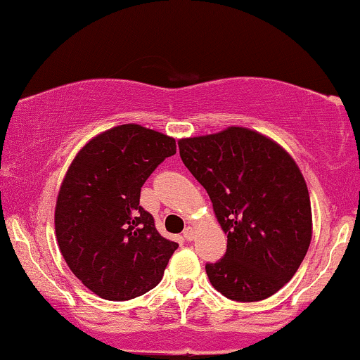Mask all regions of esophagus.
<instances>
[{
	"instance_id": "34e87169",
	"label": "esophagus",
	"mask_w": 360,
	"mask_h": 360,
	"mask_svg": "<svg viewBox=\"0 0 360 360\" xmlns=\"http://www.w3.org/2000/svg\"><path fill=\"white\" fill-rule=\"evenodd\" d=\"M184 238L187 240H193V238H195V231H193V227H187V229L184 231Z\"/></svg>"
}]
</instances>
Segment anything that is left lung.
<instances>
[{
    "label": "left lung",
    "instance_id": "8db88e82",
    "mask_svg": "<svg viewBox=\"0 0 360 360\" xmlns=\"http://www.w3.org/2000/svg\"><path fill=\"white\" fill-rule=\"evenodd\" d=\"M179 148L227 234L226 255L205 266L212 286L234 302L271 297L298 271L311 240L310 195L297 162L243 126L181 138Z\"/></svg>",
    "mask_w": 360,
    "mask_h": 360
}]
</instances>
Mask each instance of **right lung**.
<instances>
[{
    "instance_id": "add662e5",
    "label": "right lung",
    "mask_w": 360,
    "mask_h": 360,
    "mask_svg": "<svg viewBox=\"0 0 360 360\" xmlns=\"http://www.w3.org/2000/svg\"><path fill=\"white\" fill-rule=\"evenodd\" d=\"M175 153L172 136L131 122L97 134L72 160L55 205V236L70 271L97 297L124 302L162 281L179 244L156 231L139 193Z\"/></svg>"
}]
</instances>
